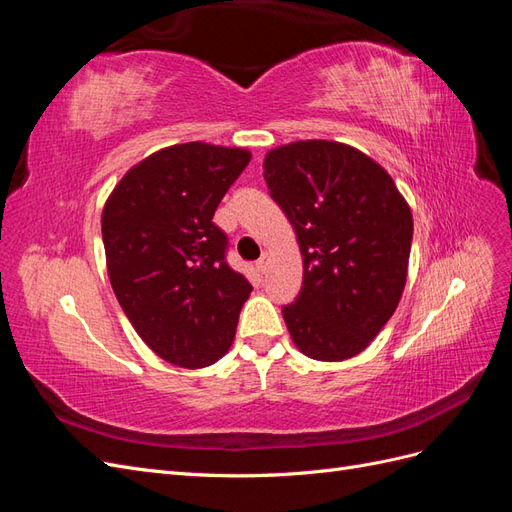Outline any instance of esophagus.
<instances>
[{
  "label": "esophagus",
  "instance_id": "obj_1",
  "mask_svg": "<svg viewBox=\"0 0 512 512\" xmlns=\"http://www.w3.org/2000/svg\"><path fill=\"white\" fill-rule=\"evenodd\" d=\"M256 269H258L260 273H267V269H269V254H262V256L258 258Z\"/></svg>",
  "mask_w": 512,
  "mask_h": 512
}]
</instances>
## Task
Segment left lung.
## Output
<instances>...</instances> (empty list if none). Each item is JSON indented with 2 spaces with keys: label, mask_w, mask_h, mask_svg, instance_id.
<instances>
[{
  "label": "left lung",
  "mask_w": 512,
  "mask_h": 512,
  "mask_svg": "<svg viewBox=\"0 0 512 512\" xmlns=\"http://www.w3.org/2000/svg\"><path fill=\"white\" fill-rule=\"evenodd\" d=\"M262 168L303 254L301 292L282 307L292 342L309 359H350L389 322L404 292L410 207L380 164L342 143L277 147Z\"/></svg>",
  "instance_id": "obj_1"
}]
</instances>
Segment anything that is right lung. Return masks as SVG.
<instances>
[{
	"label": "right lung",
	"instance_id": "add662e5",
	"mask_svg": "<svg viewBox=\"0 0 512 512\" xmlns=\"http://www.w3.org/2000/svg\"><path fill=\"white\" fill-rule=\"evenodd\" d=\"M250 151L185 143L128 170L102 211L115 297L164 361L198 369L235 339L252 284L226 262L228 237L213 213Z\"/></svg>",
	"mask_w": 512,
	"mask_h": 512
}]
</instances>
